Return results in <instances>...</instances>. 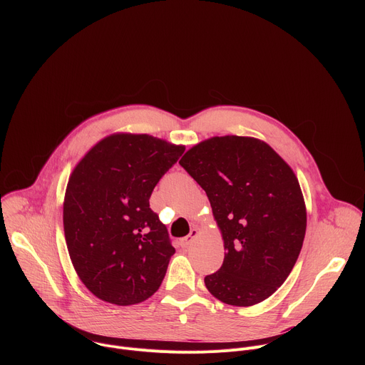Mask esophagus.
<instances>
[{"instance_id":"34e87169","label":"esophagus","mask_w":365,"mask_h":365,"mask_svg":"<svg viewBox=\"0 0 365 365\" xmlns=\"http://www.w3.org/2000/svg\"><path fill=\"white\" fill-rule=\"evenodd\" d=\"M197 235H199V228H192L190 232H189V235L182 240V245H183V247L190 245V244L195 241V238H196Z\"/></svg>"}]
</instances>
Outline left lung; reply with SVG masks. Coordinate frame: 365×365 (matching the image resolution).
<instances>
[{"mask_svg":"<svg viewBox=\"0 0 365 365\" xmlns=\"http://www.w3.org/2000/svg\"><path fill=\"white\" fill-rule=\"evenodd\" d=\"M179 163L206 192L224 241V263L205 277L206 289L231 306L266 300L304 240L306 205L293 169L266 141L240 135L206 138Z\"/></svg>","mask_w":365,"mask_h":365,"instance_id":"left-lung-1","label":"left lung"}]
</instances>
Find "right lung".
I'll return each mask as SVG.
<instances>
[{
    "label": "right lung",
    "instance_id": "obj_1",
    "mask_svg": "<svg viewBox=\"0 0 365 365\" xmlns=\"http://www.w3.org/2000/svg\"><path fill=\"white\" fill-rule=\"evenodd\" d=\"M183 151L148 134L114 133L73 168L63 200L65 240L76 274L98 299L130 306L160 287L175 248L148 199Z\"/></svg>",
    "mask_w": 365,
    "mask_h": 365
}]
</instances>
